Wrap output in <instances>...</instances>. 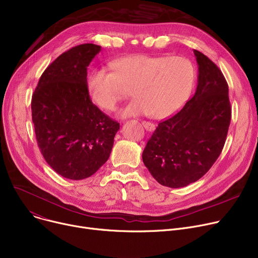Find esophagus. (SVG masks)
Instances as JSON below:
<instances>
[{
  "label": "esophagus",
  "mask_w": 258,
  "mask_h": 258,
  "mask_svg": "<svg viewBox=\"0 0 258 258\" xmlns=\"http://www.w3.org/2000/svg\"><path fill=\"white\" fill-rule=\"evenodd\" d=\"M142 124H143V126L145 127V130H146V131H148V132H153V131H155V125H154L153 123H151V122L143 121V122H142Z\"/></svg>",
  "instance_id": "34e87169"
}]
</instances>
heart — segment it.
<instances>
[{
  "label": "heart",
  "instance_id": "1",
  "mask_svg": "<svg viewBox=\"0 0 258 258\" xmlns=\"http://www.w3.org/2000/svg\"><path fill=\"white\" fill-rule=\"evenodd\" d=\"M110 67L113 72L96 69L90 73L87 91L95 105L113 111L130 89L135 98L120 111L121 117H170L187 101L196 76L194 64L183 56L134 54L114 59Z\"/></svg>",
  "mask_w": 258,
  "mask_h": 258
}]
</instances>
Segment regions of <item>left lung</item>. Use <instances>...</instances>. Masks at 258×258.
<instances>
[{
  "instance_id": "8db88e82",
  "label": "left lung",
  "mask_w": 258,
  "mask_h": 258,
  "mask_svg": "<svg viewBox=\"0 0 258 258\" xmlns=\"http://www.w3.org/2000/svg\"><path fill=\"white\" fill-rule=\"evenodd\" d=\"M196 93L182 110L158 124L142 154L158 183L180 188L201 179L222 153L231 120L227 81L213 61L194 50Z\"/></svg>"
}]
</instances>
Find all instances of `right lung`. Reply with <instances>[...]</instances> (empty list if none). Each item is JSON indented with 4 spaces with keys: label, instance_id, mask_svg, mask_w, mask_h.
Here are the masks:
<instances>
[{
    "label": "right lung",
    "instance_id": "1",
    "mask_svg": "<svg viewBox=\"0 0 258 258\" xmlns=\"http://www.w3.org/2000/svg\"><path fill=\"white\" fill-rule=\"evenodd\" d=\"M101 51L83 44L62 53L42 74L31 110L37 144L47 163L61 177H91L111 155L119 123L93 104L87 70Z\"/></svg>",
    "mask_w": 258,
    "mask_h": 258
}]
</instances>
